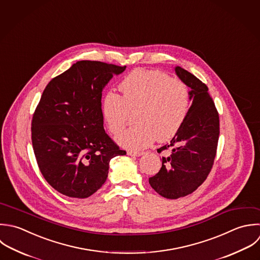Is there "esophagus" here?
I'll return each instance as SVG.
<instances>
[{
  "label": "esophagus",
  "mask_w": 260,
  "mask_h": 260,
  "mask_svg": "<svg viewBox=\"0 0 260 260\" xmlns=\"http://www.w3.org/2000/svg\"><path fill=\"white\" fill-rule=\"evenodd\" d=\"M144 154V152H135V151H128L127 155L132 156V157H140Z\"/></svg>",
  "instance_id": "34e87169"
}]
</instances>
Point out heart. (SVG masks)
I'll list each match as a JSON object with an SVG mask.
<instances>
[{
  "instance_id": "b5f03b06",
  "label": "heart",
  "mask_w": 260,
  "mask_h": 260,
  "mask_svg": "<svg viewBox=\"0 0 260 260\" xmlns=\"http://www.w3.org/2000/svg\"><path fill=\"white\" fill-rule=\"evenodd\" d=\"M122 97L109 92L102 102V117L116 135L127 124L131 113L139 111V124L116 138L123 148L140 150L155 140L166 142L181 128L190 106L188 87L180 80L155 70H136L119 85Z\"/></svg>"
}]
</instances>
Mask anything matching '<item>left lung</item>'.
<instances>
[{"instance_id":"1","label":"left lung","mask_w":260,"mask_h":260,"mask_svg":"<svg viewBox=\"0 0 260 260\" xmlns=\"http://www.w3.org/2000/svg\"><path fill=\"white\" fill-rule=\"evenodd\" d=\"M178 78L191 90L187 116L169 144L158 149L166 152L162 167L149 178L152 188L169 200L193 192L207 179L217 153L220 120L209 88L186 70L175 67Z\"/></svg>"}]
</instances>
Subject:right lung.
I'll return each instance as SVG.
<instances>
[{"label": "right lung", "instance_id": "add662e5", "mask_svg": "<svg viewBox=\"0 0 260 260\" xmlns=\"http://www.w3.org/2000/svg\"><path fill=\"white\" fill-rule=\"evenodd\" d=\"M125 68L80 60L45 87L31 139L41 174L59 193L89 198L106 181L110 160L126 154L105 133L101 111L104 87Z\"/></svg>", "mask_w": 260, "mask_h": 260}]
</instances>
